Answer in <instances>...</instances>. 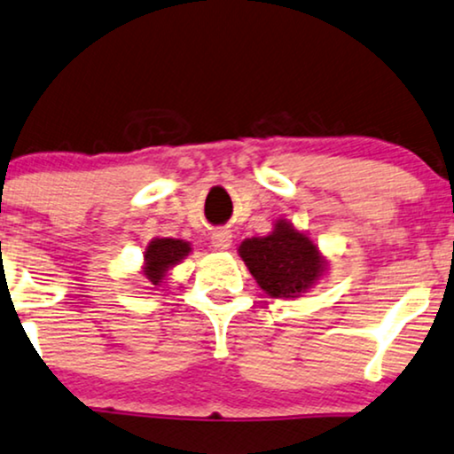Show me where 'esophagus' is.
Wrapping results in <instances>:
<instances>
[{
    "instance_id": "1",
    "label": "esophagus",
    "mask_w": 454,
    "mask_h": 454,
    "mask_svg": "<svg viewBox=\"0 0 454 454\" xmlns=\"http://www.w3.org/2000/svg\"><path fill=\"white\" fill-rule=\"evenodd\" d=\"M210 239H213V246L216 250H229L231 248L233 235L229 229H215V231L210 233Z\"/></svg>"
}]
</instances>
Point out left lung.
<instances>
[{
  "mask_svg": "<svg viewBox=\"0 0 454 454\" xmlns=\"http://www.w3.org/2000/svg\"><path fill=\"white\" fill-rule=\"evenodd\" d=\"M238 254L270 298L294 300L315 287L327 273L329 261L319 246L287 219L273 223V231L246 238Z\"/></svg>",
  "mask_w": 454,
  "mask_h": 454,
  "instance_id": "1",
  "label": "left lung"
}]
</instances>
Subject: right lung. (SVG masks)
<instances>
[{
	"label": "right lung",
	"mask_w": 454,
	"mask_h": 454,
	"mask_svg": "<svg viewBox=\"0 0 454 454\" xmlns=\"http://www.w3.org/2000/svg\"><path fill=\"white\" fill-rule=\"evenodd\" d=\"M190 254V241L175 238H154L144 250L141 275H144L152 286H162L168 270L176 267L179 262H184V258Z\"/></svg>",
	"instance_id": "1"
}]
</instances>
